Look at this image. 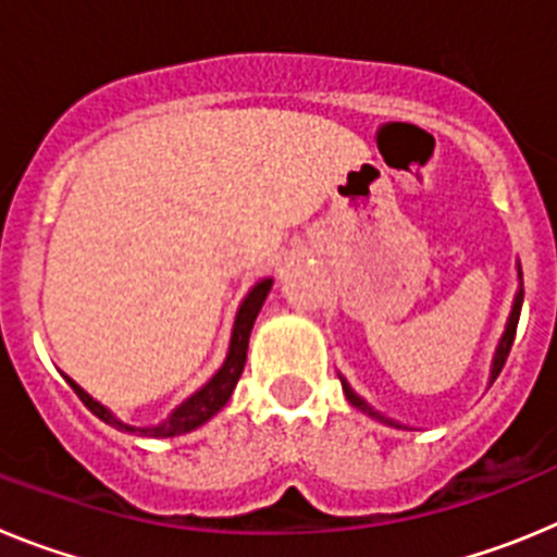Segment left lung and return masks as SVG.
Listing matches in <instances>:
<instances>
[{
  "instance_id": "8db88e82",
  "label": "left lung",
  "mask_w": 557,
  "mask_h": 557,
  "mask_svg": "<svg viewBox=\"0 0 557 557\" xmlns=\"http://www.w3.org/2000/svg\"><path fill=\"white\" fill-rule=\"evenodd\" d=\"M516 275H519V289H516L513 295V307H510V314H508V323H505V332H502L499 343H496V351H494V359H491V373H488V387L494 385V379L499 376L502 366H505V359H508L510 354V346H513V337H516V326H519V314H521V301H524V287H521V264H516ZM339 382H343V393H346V398L351 401L354 407H357L359 412H366V416H371L373 421H379V424H387V426H396V430H407L405 424H398V421H393V418L382 416L379 410H373L371 405H368L366 398L359 396V393H354V387L348 385L346 376L343 373H337Z\"/></svg>"
}]
</instances>
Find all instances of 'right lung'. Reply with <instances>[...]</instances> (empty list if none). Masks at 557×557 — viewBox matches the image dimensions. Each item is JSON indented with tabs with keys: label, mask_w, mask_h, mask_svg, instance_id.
<instances>
[{
	"label": "right lung",
	"mask_w": 557,
	"mask_h": 557,
	"mask_svg": "<svg viewBox=\"0 0 557 557\" xmlns=\"http://www.w3.org/2000/svg\"><path fill=\"white\" fill-rule=\"evenodd\" d=\"M270 287H273V278H259L253 287L248 289V295L243 298L239 309H236V318H234V329H231V343H228V354H225L223 366L218 368V373L206 382L200 391L191 393L189 398H184L164 421L159 424H147V426H136V424H127L122 418L113 416L106 405H100L95 396H88L81 385H77L75 379H69L66 382L72 385V391L81 396L83 405L88 410L95 412L100 421H106L108 426L113 430L127 432V435H139V437H175V435H186V432L198 430L203 426L206 421L218 416L220 410L225 407V401L231 398L234 393L236 382L243 376V368H245V359H248V339H250V329L256 323V314L262 312V304L268 298Z\"/></svg>",
	"instance_id": "1"
}]
</instances>
